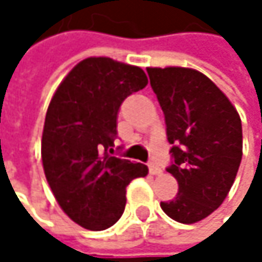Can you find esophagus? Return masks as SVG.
<instances>
[{"label": "esophagus", "mask_w": 262, "mask_h": 262, "mask_svg": "<svg viewBox=\"0 0 262 262\" xmlns=\"http://www.w3.org/2000/svg\"><path fill=\"white\" fill-rule=\"evenodd\" d=\"M148 170H150V173H151V174H155V176L162 173L161 167H159V165H156L155 162H150V164H148Z\"/></svg>", "instance_id": "obj_1"}]
</instances>
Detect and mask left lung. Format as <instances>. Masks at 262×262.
Returning a JSON list of instances; mask_svg holds the SVG:
<instances>
[{"label": "left lung", "instance_id": "obj_1", "mask_svg": "<svg viewBox=\"0 0 262 262\" xmlns=\"http://www.w3.org/2000/svg\"><path fill=\"white\" fill-rule=\"evenodd\" d=\"M165 115L171 164L179 191L161 202L164 212L185 225L203 220L226 199L243 156L239 115L205 74L189 68H147Z\"/></svg>", "mask_w": 262, "mask_h": 262}]
</instances>
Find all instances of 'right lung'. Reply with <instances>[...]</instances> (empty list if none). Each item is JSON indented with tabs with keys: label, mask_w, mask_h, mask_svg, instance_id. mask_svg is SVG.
Wrapping results in <instances>:
<instances>
[{
	"label": "right lung",
	"mask_w": 262,
	"mask_h": 262,
	"mask_svg": "<svg viewBox=\"0 0 262 262\" xmlns=\"http://www.w3.org/2000/svg\"><path fill=\"white\" fill-rule=\"evenodd\" d=\"M148 83L145 73L109 57H88L59 84L47 111L42 164L63 209L89 231L114 226L126 208V186L144 164L111 156L123 101Z\"/></svg>",
	"instance_id": "1"
}]
</instances>
